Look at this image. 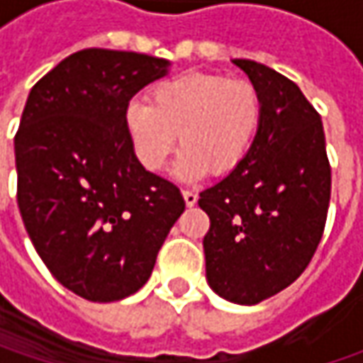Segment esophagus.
Wrapping results in <instances>:
<instances>
[{
    "instance_id": "1",
    "label": "esophagus",
    "mask_w": 363,
    "mask_h": 363,
    "mask_svg": "<svg viewBox=\"0 0 363 363\" xmlns=\"http://www.w3.org/2000/svg\"><path fill=\"white\" fill-rule=\"evenodd\" d=\"M184 200H186V206H196L198 203V194L191 191V189H184Z\"/></svg>"
}]
</instances>
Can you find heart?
I'll return each instance as SVG.
<instances>
[{"label": "heart", "mask_w": 363, "mask_h": 363, "mask_svg": "<svg viewBox=\"0 0 363 363\" xmlns=\"http://www.w3.org/2000/svg\"><path fill=\"white\" fill-rule=\"evenodd\" d=\"M262 99L246 78L189 72L149 91V105L131 101L123 125L135 160L147 172H161L175 147L184 149L175 172L198 179L208 172L232 174L257 141Z\"/></svg>", "instance_id": "heart-1"}]
</instances>
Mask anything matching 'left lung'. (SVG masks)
<instances>
[{"mask_svg":"<svg viewBox=\"0 0 363 363\" xmlns=\"http://www.w3.org/2000/svg\"><path fill=\"white\" fill-rule=\"evenodd\" d=\"M262 99L248 157L200 194L210 218L206 279L222 299L257 305L295 283L321 242L331 167L319 113L301 89L255 60H234Z\"/></svg>","mask_w":363,"mask_h":363,"instance_id":"left-lung-1","label":"left lung"}]
</instances>
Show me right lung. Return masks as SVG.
Here are the masks:
<instances>
[{
	"label": "right lung",
	"instance_id": "right-lung-1",
	"mask_svg": "<svg viewBox=\"0 0 363 363\" xmlns=\"http://www.w3.org/2000/svg\"><path fill=\"white\" fill-rule=\"evenodd\" d=\"M169 60L86 48L30 91L16 133L18 208L35 252L78 297L111 303L145 285L186 210L172 182L135 160L125 106Z\"/></svg>",
	"mask_w": 363,
	"mask_h": 363
}]
</instances>
